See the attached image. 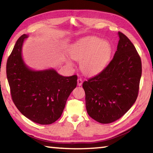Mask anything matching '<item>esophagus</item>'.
<instances>
[{"label":"esophagus","mask_w":153,"mask_h":153,"mask_svg":"<svg viewBox=\"0 0 153 153\" xmlns=\"http://www.w3.org/2000/svg\"><path fill=\"white\" fill-rule=\"evenodd\" d=\"M82 82H83V81H82V79L81 78H78V79H77V85H78L79 86H82Z\"/></svg>","instance_id":"34e87169"}]
</instances>
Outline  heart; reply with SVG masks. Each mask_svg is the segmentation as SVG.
I'll list each match as a JSON object with an SVG mask.
<instances>
[{"mask_svg":"<svg viewBox=\"0 0 153 153\" xmlns=\"http://www.w3.org/2000/svg\"><path fill=\"white\" fill-rule=\"evenodd\" d=\"M111 45L107 40L95 36L84 38L72 45L68 50L69 55L74 60L81 61L80 67L89 76L100 73L107 65L111 55ZM67 63L72 65L69 60Z\"/></svg>","mask_w":153,"mask_h":153,"instance_id":"obj_1","label":"heart"}]
</instances>
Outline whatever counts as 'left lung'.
Masks as SVG:
<instances>
[{"label": "left lung", "mask_w": 153, "mask_h": 153, "mask_svg": "<svg viewBox=\"0 0 153 153\" xmlns=\"http://www.w3.org/2000/svg\"><path fill=\"white\" fill-rule=\"evenodd\" d=\"M117 48L103 70L83 83L86 107L90 117L110 123L128 112L138 97L142 76L141 59L135 46L118 32Z\"/></svg>", "instance_id": "left-lung-1"}]
</instances>
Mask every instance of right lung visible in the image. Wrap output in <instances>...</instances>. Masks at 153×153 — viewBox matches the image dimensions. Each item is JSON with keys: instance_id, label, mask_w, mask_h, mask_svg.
Listing matches in <instances>:
<instances>
[{"instance_id": "add662e5", "label": "right lung", "mask_w": 153, "mask_h": 153, "mask_svg": "<svg viewBox=\"0 0 153 153\" xmlns=\"http://www.w3.org/2000/svg\"><path fill=\"white\" fill-rule=\"evenodd\" d=\"M27 38L25 34L20 36L7 59V76L11 98L25 117L48 125L61 116L67 98L77 86V76H62L53 69H30L22 56L23 43Z\"/></svg>"}]
</instances>
